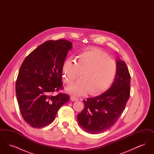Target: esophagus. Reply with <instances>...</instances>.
<instances>
[{
  "mask_svg": "<svg viewBox=\"0 0 154 154\" xmlns=\"http://www.w3.org/2000/svg\"><path fill=\"white\" fill-rule=\"evenodd\" d=\"M70 99H71L72 101H73L74 102V101H77V100H79V98H78L77 97L72 96H71Z\"/></svg>",
  "mask_w": 154,
  "mask_h": 154,
  "instance_id": "esophagus-1",
  "label": "esophagus"
}]
</instances>
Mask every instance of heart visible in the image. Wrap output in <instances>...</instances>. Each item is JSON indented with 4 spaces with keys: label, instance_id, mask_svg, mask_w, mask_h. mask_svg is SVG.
Instances as JSON below:
<instances>
[{
    "label": "heart",
    "instance_id": "b5f03b06",
    "mask_svg": "<svg viewBox=\"0 0 154 154\" xmlns=\"http://www.w3.org/2000/svg\"><path fill=\"white\" fill-rule=\"evenodd\" d=\"M116 62L100 50L84 52L77 61L68 59L62 66L64 82L70 84L81 75V79L67 88L69 93L75 95L102 94L110 87L117 73ZM82 74H80V73Z\"/></svg>",
    "mask_w": 154,
    "mask_h": 154
}]
</instances>
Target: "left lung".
<instances>
[{
    "label": "left lung",
    "instance_id": "obj_1",
    "mask_svg": "<svg viewBox=\"0 0 154 154\" xmlns=\"http://www.w3.org/2000/svg\"><path fill=\"white\" fill-rule=\"evenodd\" d=\"M117 73L111 87L100 95L84 100V108L77 115L81 127L91 134L106 131L117 122L130 97L131 75L126 63L117 61Z\"/></svg>",
    "mask_w": 154,
    "mask_h": 154
}]
</instances>
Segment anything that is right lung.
I'll return each mask as SVG.
<instances>
[{"label": "right lung", "instance_id": "add662e5", "mask_svg": "<svg viewBox=\"0 0 154 154\" xmlns=\"http://www.w3.org/2000/svg\"><path fill=\"white\" fill-rule=\"evenodd\" d=\"M72 43L65 39L48 40L40 45L25 58L16 81L19 109L24 121L40 128L54 120L61 106L70 96L59 93L63 89L62 66Z\"/></svg>", "mask_w": 154, "mask_h": 154}]
</instances>
